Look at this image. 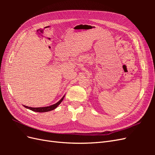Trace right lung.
Returning <instances> with one entry per match:
<instances>
[{
	"label": "right lung",
	"instance_id": "1",
	"mask_svg": "<svg viewBox=\"0 0 155 155\" xmlns=\"http://www.w3.org/2000/svg\"><path fill=\"white\" fill-rule=\"evenodd\" d=\"M64 96L61 99L58 103H56L55 104H54L52 105H50V106H48V107H28L26 105H24V107L25 108H27V109H28L32 111H35V112H48L50 110H52L54 109H55L56 107H57L62 102L63 98H64Z\"/></svg>",
	"mask_w": 155,
	"mask_h": 155
}]
</instances>
